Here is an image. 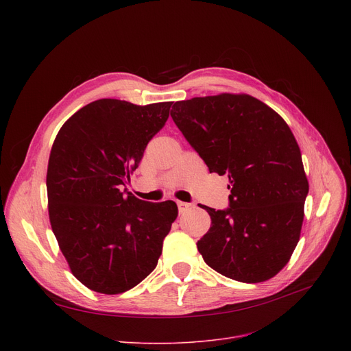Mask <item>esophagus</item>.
<instances>
[{
	"label": "esophagus",
	"mask_w": 351,
	"mask_h": 351,
	"mask_svg": "<svg viewBox=\"0 0 351 351\" xmlns=\"http://www.w3.org/2000/svg\"><path fill=\"white\" fill-rule=\"evenodd\" d=\"M178 208H179V213H185L189 210L191 205L186 204V202H178Z\"/></svg>",
	"instance_id": "esophagus-1"
}]
</instances>
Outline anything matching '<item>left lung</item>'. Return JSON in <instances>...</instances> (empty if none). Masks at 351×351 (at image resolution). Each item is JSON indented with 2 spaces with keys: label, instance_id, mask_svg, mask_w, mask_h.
<instances>
[{
  "label": "left lung",
  "instance_id": "obj_1",
  "mask_svg": "<svg viewBox=\"0 0 351 351\" xmlns=\"http://www.w3.org/2000/svg\"><path fill=\"white\" fill-rule=\"evenodd\" d=\"M171 117L209 172L228 175L230 182L228 209L205 206L212 225L197 241L199 253L229 279H271L298 246L308 193L289 125L246 94L178 101Z\"/></svg>",
  "mask_w": 351,
  "mask_h": 351
}]
</instances>
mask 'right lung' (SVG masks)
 <instances>
[{"label":"right lung","instance_id":"right-lung-1","mask_svg":"<svg viewBox=\"0 0 351 351\" xmlns=\"http://www.w3.org/2000/svg\"><path fill=\"white\" fill-rule=\"evenodd\" d=\"M171 105L98 99L73 114L53 141L49 222L72 274L90 290L123 293L158 265L178 206L145 202L121 188L168 121Z\"/></svg>","mask_w":351,"mask_h":351}]
</instances>
